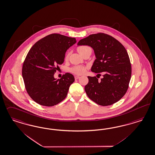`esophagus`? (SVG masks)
Segmentation results:
<instances>
[{"label": "esophagus", "mask_w": 155, "mask_h": 155, "mask_svg": "<svg viewBox=\"0 0 155 155\" xmlns=\"http://www.w3.org/2000/svg\"><path fill=\"white\" fill-rule=\"evenodd\" d=\"M80 78V76H75V79L76 80H77V79H79Z\"/></svg>", "instance_id": "34e87169"}]
</instances>
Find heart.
<instances>
[{
    "instance_id": "1",
    "label": "heart",
    "mask_w": 155,
    "mask_h": 155,
    "mask_svg": "<svg viewBox=\"0 0 155 155\" xmlns=\"http://www.w3.org/2000/svg\"><path fill=\"white\" fill-rule=\"evenodd\" d=\"M88 49H91V48L90 47L87 46H79L77 48V51L81 55L84 52ZM68 58V54H67L65 57V58L67 59ZM86 68L85 67L78 65V66H74V67H72L70 69V72H71L73 74H75L76 75H81V74H83L86 72Z\"/></svg>"
}]
</instances>
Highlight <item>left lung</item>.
Listing matches in <instances>:
<instances>
[{
    "label": "left lung",
    "instance_id": "left-lung-1",
    "mask_svg": "<svg viewBox=\"0 0 155 155\" xmlns=\"http://www.w3.org/2000/svg\"><path fill=\"white\" fill-rule=\"evenodd\" d=\"M78 45L91 47L96 57L91 71L103 74V78L99 81L95 76H88V83L84 87L87 96L103 106L120 101L126 94L132 75L131 64L125 47L114 37L101 33L80 40Z\"/></svg>",
    "mask_w": 155,
    "mask_h": 155
}]
</instances>
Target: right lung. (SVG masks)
<instances>
[{
	"instance_id": "1",
	"label": "right lung",
	"mask_w": 155,
	"mask_h": 155,
	"mask_svg": "<svg viewBox=\"0 0 155 155\" xmlns=\"http://www.w3.org/2000/svg\"><path fill=\"white\" fill-rule=\"evenodd\" d=\"M76 42L75 38L60 34L48 35L30 49L23 63L22 77L29 96L42 106H53L67 95L75 78L66 73L61 79L54 74L63 63L65 52Z\"/></svg>"
}]
</instances>
